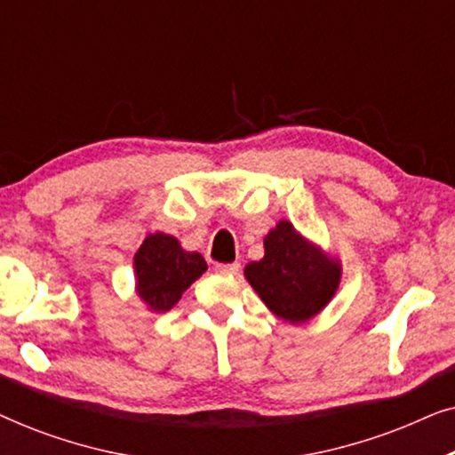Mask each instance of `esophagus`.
<instances>
[{
	"label": "esophagus",
	"instance_id": "esophagus-1",
	"mask_svg": "<svg viewBox=\"0 0 455 455\" xmlns=\"http://www.w3.org/2000/svg\"><path fill=\"white\" fill-rule=\"evenodd\" d=\"M215 271L220 273V275H235V273L240 271V265L238 263H217L215 265Z\"/></svg>",
	"mask_w": 455,
	"mask_h": 455
}]
</instances>
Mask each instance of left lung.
<instances>
[{
	"mask_svg": "<svg viewBox=\"0 0 455 455\" xmlns=\"http://www.w3.org/2000/svg\"><path fill=\"white\" fill-rule=\"evenodd\" d=\"M263 244L265 257L244 267L246 282L273 315L302 325L333 300L341 282L339 259L302 235L288 220L277 221Z\"/></svg>",
	"mask_w": 455,
	"mask_h": 455,
	"instance_id": "8db88e82",
	"label": "left lung"
}]
</instances>
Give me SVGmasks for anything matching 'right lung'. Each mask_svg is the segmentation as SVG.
I'll list each match as a JSON object with an SVG mask.
<instances>
[{"label":"right lung","mask_w":455,"mask_h":455,"mask_svg":"<svg viewBox=\"0 0 455 455\" xmlns=\"http://www.w3.org/2000/svg\"><path fill=\"white\" fill-rule=\"evenodd\" d=\"M204 271L203 254L184 251L176 235L148 234L134 254V291L151 313H167Z\"/></svg>","instance_id":"1"}]
</instances>
